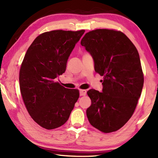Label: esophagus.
I'll return each mask as SVG.
<instances>
[{"label": "esophagus", "instance_id": "obj_1", "mask_svg": "<svg viewBox=\"0 0 158 158\" xmlns=\"http://www.w3.org/2000/svg\"><path fill=\"white\" fill-rule=\"evenodd\" d=\"M79 93H80V96H85L87 91L85 89H80Z\"/></svg>", "mask_w": 158, "mask_h": 158}]
</instances>
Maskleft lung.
Masks as SVG:
<instances>
[{
  "label": "left lung",
  "instance_id": "left-lung-1",
  "mask_svg": "<svg viewBox=\"0 0 158 158\" xmlns=\"http://www.w3.org/2000/svg\"><path fill=\"white\" fill-rule=\"evenodd\" d=\"M81 44L92 56L95 71L103 77L102 92H87L92 101L87 117L101 132H115L132 116L141 94L144 75L139 52L125 34L113 29L87 32Z\"/></svg>",
  "mask_w": 158,
  "mask_h": 158
}]
</instances>
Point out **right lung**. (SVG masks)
I'll return each instance as SVG.
<instances>
[{
  "instance_id": "right-lung-1",
  "label": "right lung",
  "mask_w": 158,
  "mask_h": 158,
  "mask_svg": "<svg viewBox=\"0 0 158 158\" xmlns=\"http://www.w3.org/2000/svg\"><path fill=\"white\" fill-rule=\"evenodd\" d=\"M85 31L56 30L39 35L26 52L19 70V87L29 115L47 130L69 119L79 97L76 89L56 81L65 72L67 60Z\"/></svg>"
}]
</instances>
